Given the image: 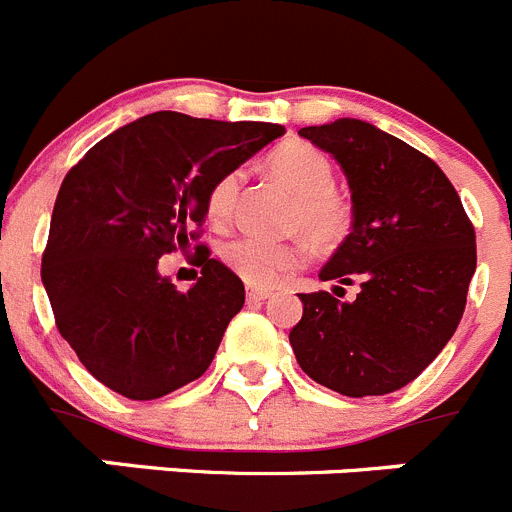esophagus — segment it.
<instances>
[{
  "label": "esophagus",
  "mask_w": 512,
  "mask_h": 512,
  "mask_svg": "<svg viewBox=\"0 0 512 512\" xmlns=\"http://www.w3.org/2000/svg\"><path fill=\"white\" fill-rule=\"evenodd\" d=\"M270 290H262V288H247V300H267L270 298Z\"/></svg>",
  "instance_id": "obj_1"
}]
</instances>
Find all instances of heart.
Instances as JSON below:
<instances>
[{
    "instance_id": "heart-1",
    "label": "heart",
    "mask_w": 512,
    "mask_h": 512,
    "mask_svg": "<svg viewBox=\"0 0 512 512\" xmlns=\"http://www.w3.org/2000/svg\"><path fill=\"white\" fill-rule=\"evenodd\" d=\"M267 169L295 194L290 227L303 232L313 245L336 247L351 229V204L333 189V164L310 143L285 141L267 154ZM242 186V171L232 169L219 176L207 191V217L214 224L227 222ZM224 262L255 288H270L285 272L298 270L308 257L303 240L275 242L265 237H237L224 247Z\"/></svg>"
}]
</instances>
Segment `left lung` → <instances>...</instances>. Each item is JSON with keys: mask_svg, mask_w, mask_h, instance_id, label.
<instances>
[{"mask_svg": "<svg viewBox=\"0 0 512 512\" xmlns=\"http://www.w3.org/2000/svg\"><path fill=\"white\" fill-rule=\"evenodd\" d=\"M298 133L341 164L353 202L351 232L318 278L361 290L353 300L300 293L290 346L321 386L356 399L391 394L460 326L477 267L475 229L444 171L401 138L356 118Z\"/></svg>", "mask_w": 512, "mask_h": 512, "instance_id": "8db88e82", "label": "left lung"}]
</instances>
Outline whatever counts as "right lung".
Wrapping results in <instances>:
<instances>
[{
    "label": "right lung",
    "instance_id": "right-lung-1",
    "mask_svg": "<svg viewBox=\"0 0 512 512\" xmlns=\"http://www.w3.org/2000/svg\"><path fill=\"white\" fill-rule=\"evenodd\" d=\"M283 133L159 111L95 143L62 179L42 285L57 331L100 384L148 401L209 369L245 285L199 245L202 278L179 293L159 257L197 240L209 186Z\"/></svg>",
    "mask_w": 512,
    "mask_h": 512
}]
</instances>
